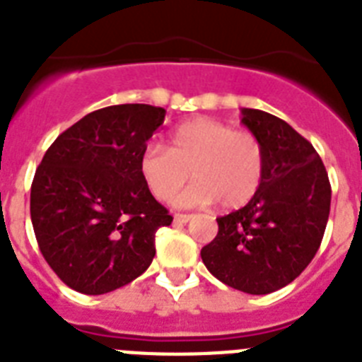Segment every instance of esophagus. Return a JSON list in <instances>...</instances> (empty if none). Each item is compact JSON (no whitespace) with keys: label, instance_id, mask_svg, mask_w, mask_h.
Here are the masks:
<instances>
[{"label":"esophagus","instance_id":"1","mask_svg":"<svg viewBox=\"0 0 362 362\" xmlns=\"http://www.w3.org/2000/svg\"><path fill=\"white\" fill-rule=\"evenodd\" d=\"M191 218H193V215H189V214H175V223H178V224L189 223Z\"/></svg>","mask_w":362,"mask_h":362}]
</instances>
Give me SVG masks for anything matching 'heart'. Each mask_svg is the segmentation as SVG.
I'll list each match as a JSON object with an SVG mask.
<instances>
[{
    "instance_id": "obj_1",
    "label": "heart",
    "mask_w": 362,
    "mask_h": 362,
    "mask_svg": "<svg viewBox=\"0 0 362 362\" xmlns=\"http://www.w3.org/2000/svg\"><path fill=\"white\" fill-rule=\"evenodd\" d=\"M265 163V148L254 132L197 117L173 130L167 148L145 147L138 167L145 186L162 202L175 199L191 173L195 184L178 197V204L202 206L218 200L224 209H238L257 195Z\"/></svg>"
}]
</instances>
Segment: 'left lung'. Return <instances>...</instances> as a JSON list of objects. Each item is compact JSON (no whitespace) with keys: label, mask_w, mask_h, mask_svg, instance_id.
<instances>
[{"label":"left lung","mask_w":362,"mask_h":362,"mask_svg":"<svg viewBox=\"0 0 362 362\" xmlns=\"http://www.w3.org/2000/svg\"><path fill=\"white\" fill-rule=\"evenodd\" d=\"M241 115L265 148V178L247 206L217 218L200 256L228 287L269 294L298 278L320 248L331 186L315 147L289 123L254 108Z\"/></svg>","instance_id":"left-lung-1"}]
</instances>
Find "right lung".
Masks as SVG:
<instances>
[{"mask_svg":"<svg viewBox=\"0 0 362 362\" xmlns=\"http://www.w3.org/2000/svg\"><path fill=\"white\" fill-rule=\"evenodd\" d=\"M165 110L114 105L84 115L54 139L31 186L42 256L73 291L105 294L153 263L158 228L173 217L139 175V154Z\"/></svg>","mask_w":362,"mask_h":362,"instance_id":"add662e5","label":"right lung"}]
</instances>
